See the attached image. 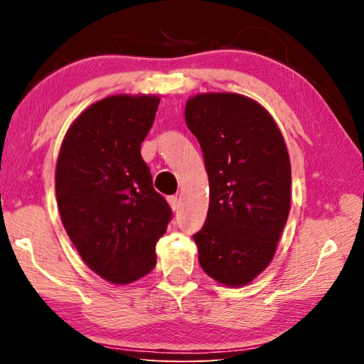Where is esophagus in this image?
<instances>
[{
  "label": "esophagus",
  "mask_w": 364,
  "mask_h": 364,
  "mask_svg": "<svg viewBox=\"0 0 364 364\" xmlns=\"http://www.w3.org/2000/svg\"><path fill=\"white\" fill-rule=\"evenodd\" d=\"M168 204H170L171 210H173V212H176L178 208H180V200H178V197H175V196L168 197Z\"/></svg>",
  "instance_id": "esophagus-1"
}]
</instances>
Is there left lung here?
I'll return each instance as SVG.
<instances>
[{
    "label": "left lung",
    "mask_w": 364,
    "mask_h": 364,
    "mask_svg": "<svg viewBox=\"0 0 364 364\" xmlns=\"http://www.w3.org/2000/svg\"><path fill=\"white\" fill-rule=\"evenodd\" d=\"M186 125L210 184L205 225L194 234L202 269L241 287L273 260L291 210V160L273 117L236 93L189 97Z\"/></svg>",
    "instance_id": "1"
}]
</instances>
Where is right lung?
Wrapping results in <instances>:
<instances>
[{
  "label": "right lung",
  "mask_w": 364,
  "mask_h": 364,
  "mask_svg": "<svg viewBox=\"0 0 364 364\" xmlns=\"http://www.w3.org/2000/svg\"><path fill=\"white\" fill-rule=\"evenodd\" d=\"M159 102L157 95L104 97L73 120L60 144V220L82 260L112 284L156 267V244L171 218L141 157Z\"/></svg>",
  "instance_id": "add662e5"
}]
</instances>
